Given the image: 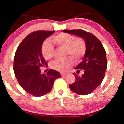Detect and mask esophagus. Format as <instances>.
I'll list each match as a JSON object with an SVG mask.
<instances>
[{
	"mask_svg": "<svg viewBox=\"0 0 124 124\" xmlns=\"http://www.w3.org/2000/svg\"><path fill=\"white\" fill-rule=\"evenodd\" d=\"M66 75H67V73H61V76L62 77H64V76H66Z\"/></svg>",
	"mask_w": 124,
	"mask_h": 124,
	"instance_id": "obj_1",
	"label": "esophagus"
}]
</instances>
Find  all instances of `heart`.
<instances>
[{"mask_svg": "<svg viewBox=\"0 0 124 124\" xmlns=\"http://www.w3.org/2000/svg\"><path fill=\"white\" fill-rule=\"evenodd\" d=\"M54 43L58 47L66 49L67 56H70L76 61H78L84 56L86 51V43L81 38H75L73 35L66 33H61L52 38ZM41 54L46 60H50L53 57L54 47L49 40L44 42L41 46ZM73 64L71 58L60 61L57 60L50 64L51 68L58 72H64Z\"/></svg>", "mask_w": 124, "mask_h": 124, "instance_id": "1", "label": "heart"}]
</instances>
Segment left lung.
Returning <instances> with one entry per match:
<instances>
[{
    "label": "left lung",
    "mask_w": 124,
    "mask_h": 124,
    "mask_svg": "<svg viewBox=\"0 0 124 124\" xmlns=\"http://www.w3.org/2000/svg\"><path fill=\"white\" fill-rule=\"evenodd\" d=\"M63 32L80 37L86 43L83 60L75 67L77 73L83 70V74L80 77L75 74V82L69 87L73 92L80 95L91 93L104 79L107 67L106 51L101 41L91 33L82 29H65Z\"/></svg>",
    "instance_id": "obj_1"
}]
</instances>
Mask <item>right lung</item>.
Segmentation results:
<instances>
[{"label": "right lung", "instance_id": "1", "mask_svg": "<svg viewBox=\"0 0 124 124\" xmlns=\"http://www.w3.org/2000/svg\"><path fill=\"white\" fill-rule=\"evenodd\" d=\"M55 31H39L29 34L17 49L14 57V71L18 83L30 95L40 97L51 91L54 83L61 77L52 69L41 74L40 67L47 66L41 49L43 42Z\"/></svg>", "mask_w": 124, "mask_h": 124}]
</instances>
